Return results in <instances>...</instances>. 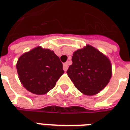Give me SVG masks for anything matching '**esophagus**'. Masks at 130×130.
<instances>
[{
	"mask_svg": "<svg viewBox=\"0 0 130 130\" xmlns=\"http://www.w3.org/2000/svg\"><path fill=\"white\" fill-rule=\"evenodd\" d=\"M68 62H65V63H64L63 64V70H64V71H66L68 70Z\"/></svg>",
	"mask_w": 130,
	"mask_h": 130,
	"instance_id": "1",
	"label": "esophagus"
}]
</instances>
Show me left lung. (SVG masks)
I'll list each match as a JSON object with an SVG mask.
<instances>
[{
  "mask_svg": "<svg viewBox=\"0 0 130 130\" xmlns=\"http://www.w3.org/2000/svg\"><path fill=\"white\" fill-rule=\"evenodd\" d=\"M68 76L74 86L86 95H95L109 84L112 76L109 58L91 45L76 50L72 58Z\"/></svg>",
  "mask_w": 130,
  "mask_h": 130,
  "instance_id": "1",
  "label": "left lung"
}]
</instances>
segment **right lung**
Listing matches in <instances>:
<instances>
[{
  "label": "right lung",
  "instance_id": "1",
  "mask_svg": "<svg viewBox=\"0 0 130 130\" xmlns=\"http://www.w3.org/2000/svg\"><path fill=\"white\" fill-rule=\"evenodd\" d=\"M16 68L24 87L36 95L48 93L64 73L59 57L54 51L41 46L22 54Z\"/></svg>",
  "mask_w": 130,
  "mask_h": 130
}]
</instances>
